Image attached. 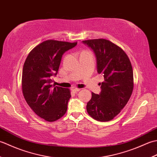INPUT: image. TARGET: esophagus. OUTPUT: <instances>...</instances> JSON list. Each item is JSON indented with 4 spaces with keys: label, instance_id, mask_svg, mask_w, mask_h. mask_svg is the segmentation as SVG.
I'll use <instances>...</instances> for the list:
<instances>
[{
    "label": "esophagus",
    "instance_id": "34e87169",
    "mask_svg": "<svg viewBox=\"0 0 157 157\" xmlns=\"http://www.w3.org/2000/svg\"><path fill=\"white\" fill-rule=\"evenodd\" d=\"M71 90H72L73 92H76L80 91V90H81V88H77V87H73Z\"/></svg>",
    "mask_w": 157,
    "mask_h": 157
}]
</instances>
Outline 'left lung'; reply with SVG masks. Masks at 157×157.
Returning a JSON list of instances; mask_svg holds the SVG:
<instances>
[{
  "label": "left lung",
  "mask_w": 157,
  "mask_h": 157,
  "mask_svg": "<svg viewBox=\"0 0 157 157\" xmlns=\"http://www.w3.org/2000/svg\"><path fill=\"white\" fill-rule=\"evenodd\" d=\"M82 42L93 50L97 72L105 79L100 94L92 92V98L86 106L87 112L96 121H111L121 112L132 94L134 75L131 62L122 48L108 40Z\"/></svg>",
  "instance_id": "1"
}]
</instances>
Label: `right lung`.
<instances>
[{
  "label": "right lung",
  "instance_id": "obj_1",
  "mask_svg": "<svg viewBox=\"0 0 157 157\" xmlns=\"http://www.w3.org/2000/svg\"><path fill=\"white\" fill-rule=\"evenodd\" d=\"M78 42L48 40L33 48L23 65L22 92L33 111L45 121L53 122L65 114L71 98L69 88L52 86L64 52Z\"/></svg>",
  "mask_w": 157,
  "mask_h": 157
}]
</instances>
